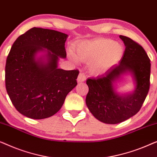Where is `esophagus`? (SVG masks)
Returning <instances> with one entry per match:
<instances>
[{
    "label": "esophagus",
    "instance_id": "esophagus-1",
    "mask_svg": "<svg viewBox=\"0 0 157 157\" xmlns=\"http://www.w3.org/2000/svg\"><path fill=\"white\" fill-rule=\"evenodd\" d=\"M86 76L85 74H83V73H80L78 75V78H77V82L78 83H81V82H83V81H86Z\"/></svg>",
    "mask_w": 157,
    "mask_h": 157
}]
</instances>
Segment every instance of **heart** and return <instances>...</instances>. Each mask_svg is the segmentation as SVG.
I'll use <instances>...</instances> for the list:
<instances>
[{
  "mask_svg": "<svg viewBox=\"0 0 157 157\" xmlns=\"http://www.w3.org/2000/svg\"><path fill=\"white\" fill-rule=\"evenodd\" d=\"M124 51L123 45L120 43L108 38H98L79 43L75 48V53L69 50L68 56L76 63L79 61L90 62V72L94 75H101L121 59Z\"/></svg>",
  "mask_w": 157,
  "mask_h": 157,
  "instance_id": "1",
  "label": "heart"
}]
</instances>
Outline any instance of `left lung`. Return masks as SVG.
<instances>
[{
	"label": "left lung",
	"instance_id": "8db88e82",
	"mask_svg": "<svg viewBox=\"0 0 157 157\" xmlns=\"http://www.w3.org/2000/svg\"><path fill=\"white\" fill-rule=\"evenodd\" d=\"M125 51L119 64L104 75L88 78L89 93L86 106L94 117L105 124H116L126 121L140 110L149 90L151 63L144 49L130 38L119 36ZM129 75L134 89L132 92L117 91V83Z\"/></svg>",
	"mask_w": 157,
	"mask_h": 157
}]
</instances>
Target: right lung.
<instances>
[{
  "label": "right lung",
  "instance_id": "1",
  "mask_svg": "<svg viewBox=\"0 0 157 157\" xmlns=\"http://www.w3.org/2000/svg\"><path fill=\"white\" fill-rule=\"evenodd\" d=\"M68 35L32 28L13 43L6 59V87L15 108L33 119L52 117L76 87L78 70L59 68Z\"/></svg>",
  "mask_w": 157,
  "mask_h": 157
}]
</instances>
